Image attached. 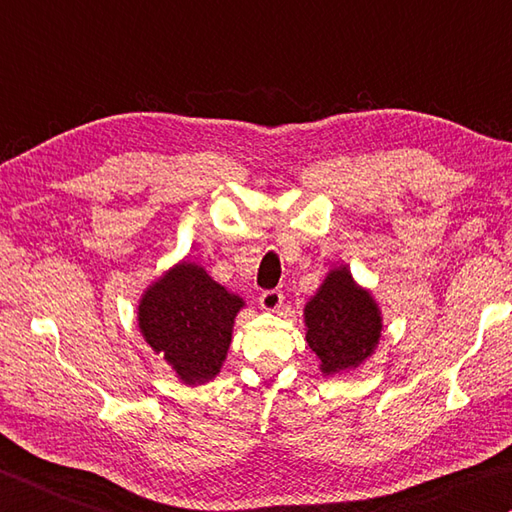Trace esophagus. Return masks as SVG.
<instances>
[{"mask_svg":"<svg viewBox=\"0 0 512 512\" xmlns=\"http://www.w3.org/2000/svg\"><path fill=\"white\" fill-rule=\"evenodd\" d=\"M282 302H284V295H282V290H277V288L264 290L262 297H259V306H262L264 310H270V313L282 306Z\"/></svg>","mask_w":512,"mask_h":512,"instance_id":"esophagus-1","label":"esophagus"}]
</instances>
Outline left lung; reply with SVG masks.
<instances>
[{
    "mask_svg": "<svg viewBox=\"0 0 512 512\" xmlns=\"http://www.w3.org/2000/svg\"><path fill=\"white\" fill-rule=\"evenodd\" d=\"M306 342L333 375L357 368L373 353L382 333L379 308L366 290L357 288L346 268L333 270L319 293L306 304Z\"/></svg>",
    "mask_w": 512,
    "mask_h": 512,
    "instance_id": "1",
    "label": "left lung"
}]
</instances>
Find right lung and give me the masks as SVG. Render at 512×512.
Returning a JSON list of instances; mask_svg holds the SVG:
<instances>
[{
  "instance_id": "obj_1",
  "label": "right lung",
  "mask_w": 512,
  "mask_h": 512,
  "mask_svg": "<svg viewBox=\"0 0 512 512\" xmlns=\"http://www.w3.org/2000/svg\"><path fill=\"white\" fill-rule=\"evenodd\" d=\"M242 306V299L213 282L204 268L184 262L146 290L139 328L182 382L202 384L222 368Z\"/></svg>"
}]
</instances>
